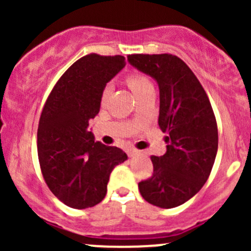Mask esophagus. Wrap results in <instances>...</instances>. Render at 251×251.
Returning a JSON list of instances; mask_svg holds the SVG:
<instances>
[{"label": "esophagus", "instance_id": "esophagus-1", "mask_svg": "<svg viewBox=\"0 0 251 251\" xmlns=\"http://www.w3.org/2000/svg\"><path fill=\"white\" fill-rule=\"evenodd\" d=\"M127 154H128V156H136V155H138V154H140V151H136V149H128Z\"/></svg>", "mask_w": 251, "mask_h": 251}]
</instances>
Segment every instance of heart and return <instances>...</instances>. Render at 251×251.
Returning a JSON list of instances; mask_svg holds the SVG:
<instances>
[{
  "label": "heart",
  "instance_id": "obj_1",
  "mask_svg": "<svg viewBox=\"0 0 251 251\" xmlns=\"http://www.w3.org/2000/svg\"><path fill=\"white\" fill-rule=\"evenodd\" d=\"M127 85L130 86V88L132 90L133 95L137 97V96H140L141 93H143L144 91H147L148 88H151L153 86H151V81L148 80V77L146 76V75L143 74H140V73H133V74H130L127 76ZM111 91V83H107L105 85V87L103 88V92H102V100H104L105 98L109 96Z\"/></svg>",
  "mask_w": 251,
  "mask_h": 251
}]
</instances>
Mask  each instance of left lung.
Returning <instances> with one entry per match:
<instances>
[{
  "label": "left lung",
  "instance_id": "obj_1",
  "mask_svg": "<svg viewBox=\"0 0 251 251\" xmlns=\"http://www.w3.org/2000/svg\"><path fill=\"white\" fill-rule=\"evenodd\" d=\"M128 63L159 87V127L168 133L166 153L151 156L153 176L138 183L149 204L171 209L193 198L209 177L219 136L203 86L188 65L173 54H131Z\"/></svg>",
  "mask_w": 251,
  "mask_h": 251
}]
</instances>
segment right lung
Wrapping results in <instances>:
<instances>
[{"instance_id": "1", "label": "right lung", "mask_w": 251, "mask_h": 251, "mask_svg": "<svg viewBox=\"0 0 251 251\" xmlns=\"http://www.w3.org/2000/svg\"><path fill=\"white\" fill-rule=\"evenodd\" d=\"M125 67L123 55L88 54L55 83L37 128V154L48 188L68 206L87 209L104 199L109 176L125 151L95 142L90 120L103 88Z\"/></svg>"}]
</instances>
